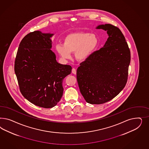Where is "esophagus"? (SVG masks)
<instances>
[{"mask_svg":"<svg viewBox=\"0 0 149 149\" xmlns=\"http://www.w3.org/2000/svg\"><path fill=\"white\" fill-rule=\"evenodd\" d=\"M72 73L74 74H77V70L75 68H72Z\"/></svg>","mask_w":149,"mask_h":149,"instance_id":"obj_1","label":"esophagus"}]
</instances>
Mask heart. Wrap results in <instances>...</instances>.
<instances>
[{"label":"heart","mask_w":149,"mask_h":149,"mask_svg":"<svg viewBox=\"0 0 149 149\" xmlns=\"http://www.w3.org/2000/svg\"><path fill=\"white\" fill-rule=\"evenodd\" d=\"M99 45V40L95 34L85 32H72L64 37L63 44L56 45L58 54L64 59L71 58V53L78 61L88 58Z\"/></svg>","instance_id":"b5f03b06"}]
</instances>
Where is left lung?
Segmentation results:
<instances>
[{
	"label": "left lung",
	"instance_id": "8db88e82",
	"mask_svg": "<svg viewBox=\"0 0 149 149\" xmlns=\"http://www.w3.org/2000/svg\"><path fill=\"white\" fill-rule=\"evenodd\" d=\"M97 29L107 31L108 38L104 46L80 63L77 81L86 102L103 104L113 99L126 86L131 52L120 29L110 24Z\"/></svg>",
	"mask_w": 149,
	"mask_h": 149
}]
</instances>
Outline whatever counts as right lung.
<instances>
[{
	"mask_svg": "<svg viewBox=\"0 0 149 149\" xmlns=\"http://www.w3.org/2000/svg\"><path fill=\"white\" fill-rule=\"evenodd\" d=\"M54 34L36 31L21 41L15 72L23 96L36 106L51 108L61 99L63 79L72 72L69 65L58 63L52 48Z\"/></svg>",
	"mask_w": 149,
	"mask_h": 149,
	"instance_id": "add662e5",
	"label": "right lung"
}]
</instances>
